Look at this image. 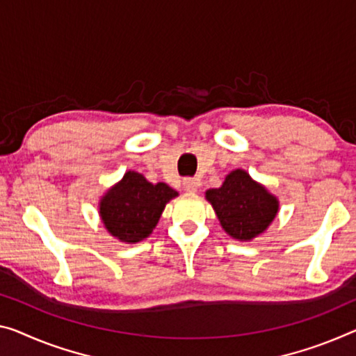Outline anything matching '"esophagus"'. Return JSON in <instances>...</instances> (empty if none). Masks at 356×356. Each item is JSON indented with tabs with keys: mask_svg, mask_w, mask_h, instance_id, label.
<instances>
[{
	"mask_svg": "<svg viewBox=\"0 0 356 356\" xmlns=\"http://www.w3.org/2000/svg\"><path fill=\"white\" fill-rule=\"evenodd\" d=\"M197 188H199V181L194 178H186L183 181V189L188 191V193H195Z\"/></svg>",
	"mask_w": 356,
	"mask_h": 356,
	"instance_id": "34e87169",
	"label": "esophagus"
}]
</instances>
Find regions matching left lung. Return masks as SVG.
<instances>
[{
    "label": "left lung",
    "instance_id": "obj_1",
    "mask_svg": "<svg viewBox=\"0 0 356 356\" xmlns=\"http://www.w3.org/2000/svg\"><path fill=\"white\" fill-rule=\"evenodd\" d=\"M205 199L224 232L238 242H251L264 234L280 210L278 197L243 168L227 173L220 188L205 191Z\"/></svg>",
    "mask_w": 356,
    "mask_h": 356
}]
</instances>
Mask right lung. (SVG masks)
<instances>
[{
	"label": "right lung",
	"mask_w": 356,
	"mask_h": 356,
	"mask_svg": "<svg viewBox=\"0 0 356 356\" xmlns=\"http://www.w3.org/2000/svg\"><path fill=\"white\" fill-rule=\"evenodd\" d=\"M178 193L165 183L152 184L134 170L124 173L98 202V215L109 235L122 243H138L149 237L165 205Z\"/></svg>",
	"instance_id": "1"
}]
</instances>
